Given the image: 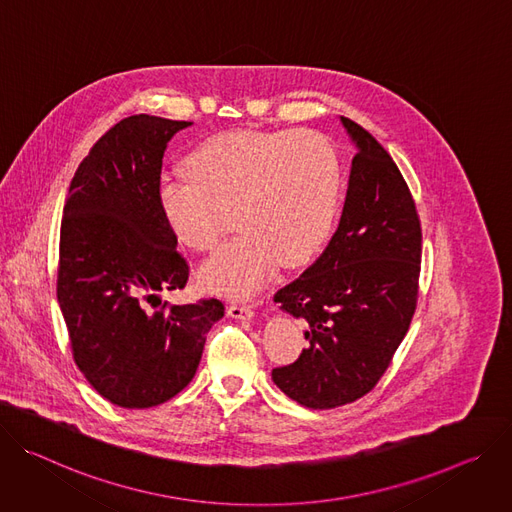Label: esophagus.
Returning a JSON list of instances; mask_svg holds the SVG:
<instances>
[{
    "mask_svg": "<svg viewBox=\"0 0 512 512\" xmlns=\"http://www.w3.org/2000/svg\"><path fill=\"white\" fill-rule=\"evenodd\" d=\"M227 313L234 319H252L254 317V307L250 305H242V303H230L227 307Z\"/></svg>",
    "mask_w": 512,
    "mask_h": 512,
    "instance_id": "34e87169",
    "label": "esophagus"
}]
</instances>
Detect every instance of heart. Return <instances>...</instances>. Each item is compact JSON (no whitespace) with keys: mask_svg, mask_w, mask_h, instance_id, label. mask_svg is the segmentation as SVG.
Segmentation results:
<instances>
[{"mask_svg":"<svg viewBox=\"0 0 512 512\" xmlns=\"http://www.w3.org/2000/svg\"><path fill=\"white\" fill-rule=\"evenodd\" d=\"M187 177L162 179L158 201L187 248L211 252L234 223L240 232L199 270L225 297H248L272 274L305 264L327 240L342 193L331 142L309 130L225 132L185 160Z\"/></svg>","mask_w":512,"mask_h":512,"instance_id":"heart-1","label":"heart"}]
</instances>
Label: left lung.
<instances>
[{
  "label": "left lung",
  "instance_id": "obj_1",
  "mask_svg": "<svg viewBox=\"0 0 512 512\" xmlns=\"http://www.w3.org/2000/svg\"><path fill=\"white\" fill-rule=\"evenodd\" d=\"M356 156L337 230L323 254L274 303L307 321L309 348L272 380L309 409H335L368 394L390 366L417 309L421 221L390 154L342 118Z\"/></svg>",
  "mask_w": 512,
  "mask_h": 512
}]
</instances>
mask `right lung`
<instances>
[{
	"label": "right lung",
	"mask_w": 512,
	"mask_h": 512,
	"mask_svg": "<svg viewBox=\"0 0 512 512\" xmlns=\"http://www.w3.org/2000/svg\"><path fill=\"white\" fill-rule=\"evenodd\" d=\"M191 122L130 116L79 164L61 223L56 297L75 364L109 403L148 409L195 376L223 303H162L185 289L189 264L158 201L168 140Z\"/></svg>",
	"instance_id": "1"
}]
</instances>
